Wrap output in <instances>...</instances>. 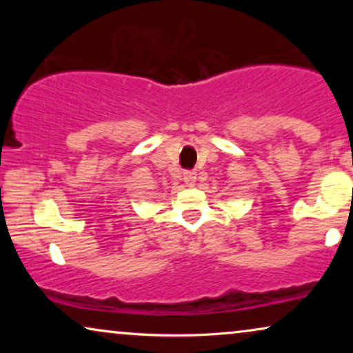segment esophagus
Here are the masks:
<instances>
[{
  "instance_id": "obj_1",
  "label": "esophagus",
  "mask_w": 353,
  "mask_h": 353,
  "mask_svg": "<svg viewBox=\"0 0 353 353\" xmlns=\"http://www.w3.org/2000/svg\"><path fill=\"white\" fill-rule=\"evenodd\" d=\"M183 180L188 186H192L197 180V173L194 170H190V172H185V175H183Z\"/></svg>"
}]
</instances>
